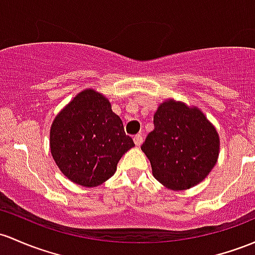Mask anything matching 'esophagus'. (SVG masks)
I'll list each match as a JSON object with an SVG mask.
<instances>
[{"label": "esophagus", "mask_w": 255, "mask_h": 255, "mask_svg": "<svg viewBox=\"0 0 255 255\" xmlns=\"http://www.w3.org/2000/svg\"><path fill=\"white\" fill-rule=\"evenodd\" d=\"M142 141H143V138H142V135H139V133L133 136V142H135L136 146H139L142 143Z\"/></svg>", "instance_id": "obj_1"}]
</instances>
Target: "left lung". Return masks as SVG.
I'll return each instance as SVG.
<instances>
[{
	"mask_svg": "<svg viewBox=\"0 0 255 255\" xmlns=\"http://www.w3.org/2000/svg\"><path fill=\"white\" fill-rule=\"evenodd\" d=\"M154 128L141 149L153 176L171 190H187L207 177L219 155V135L199 109L174 100L158 107Z\"/></svg>",
	"mask_w": 255,
	"mask_h": 255,
	"instance_id": "1",
	"label": "left lung"
}]
</instances>
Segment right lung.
<instances>
[{
	"label": "right lung",
	"instance_id": "obj_1",
	"mask_svg": "<svg viewBox=\"0 0 255 255\" xmlns=\"http://www.w3.org/2000/svg\"><path fill=\"white\" fill-rule=\"evenodd\" d=\"M50 144L63 174L85 187L112 177L123 154L135 146L109 101L95 90L80 92L56 117Z\"/></svg>",
	"mask_w": 255,
	"mask_h": 255
}]
</instances>
